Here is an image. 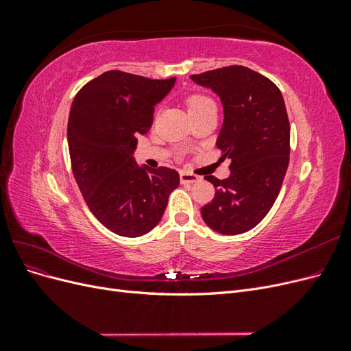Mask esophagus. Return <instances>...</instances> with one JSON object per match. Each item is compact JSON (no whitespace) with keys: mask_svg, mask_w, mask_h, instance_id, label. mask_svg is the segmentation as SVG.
Masks as SVG:
<instances>
[{"mask_svg":"<svg viewBox=\"0 0 351 351\" xmlns=\"http://www.w3.org/2000/svg\"><path fill=\"white\" fill-rule=\"evenodd\" d=\"M199 176L193 174V173H187V171H180V182L182 184H192L199 182Z\"/></svg>","mask_w":351,"mask_h":351,"instance_id":"obj_1","label":"esophagus"}]
</instances>
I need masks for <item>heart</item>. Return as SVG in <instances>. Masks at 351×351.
<instances>
[{"label": "heart", "mask_w": 351, "mask_h": 351, "mask_svg": "<svg viewBox=\"0 0 351 351\" xmlns=\"http://www.w3.org/2000/svg\"><path fill=\"white\" fill-rule=\"evenodd\" d=\"M186 105H187L189 114H195V112H199V111H204V110H206V108L215 107V102L212 101V99L208 97V95H205V93L193 92V93L187 95Z\"/></svg>", "instance_id": "1"}]
</instances>
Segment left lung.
Instances as JSON below:
<instances>
[{
  "label": "left lung",
  "mask_w": 351,
  "mask_h": 351,
  "mask_svg": "<svg viewBox=\"0 0 351 351\" xmlns=\"http://www.w3.org/2000/svg\"><path fill=\"white\" fill-rule=\"evenodd\" d=\"M224 105L217 146L228 158L231 174L214 184L215 197L202 206L206 226L221 234H241L256 227L277 199L290 161V121L277 84L243 66L193 74Z\"/></svg>",
  "instance_id": "obj_1"
}]
</instances>
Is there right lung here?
I'll list each match as a JSON object with an SVG mask.
<instances>
[{
	"instance_id": "add662e5",
	"label": "right lung",
	"mask_w": 351,
	"mask_h": 351,
	"mask_svg": "<svg viewBox=\"0 0 351 351\" xmlns=\"http://www.w3.org/2000/svg\"><path fill=\"white\" fill-rule=\"evenodd\" d=\"M174 82L110 70L84 84L71 104L73 176L95 218L119 236L141 237L156 227L180 184L176 169L139 168L132 156L136 137L149 132L155 105Z\"/></svg>"
}]
</instances>
